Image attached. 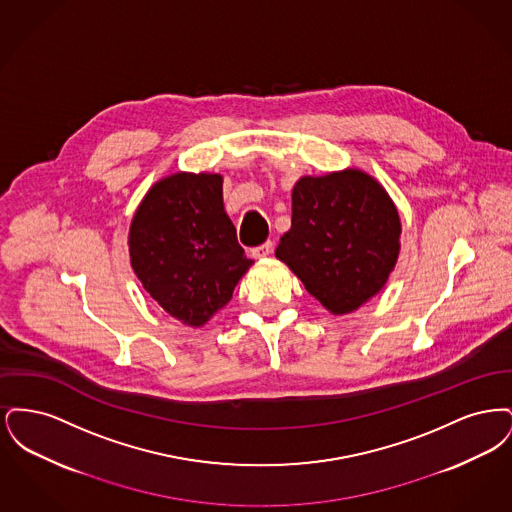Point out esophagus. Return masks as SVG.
<instances>
[{"label":"esophagus","mask_w":512,"mask_h":512,"mask_svg":"<svg viewBox=\"0 0 512 512\" xmlns=\"http://www.w3.org/2000/svg\"><path fill=\"white\" fill-rule=\"evenodd\" d=\"M272 247H274V244L272 242H265L263 245H259V247H253V257L255 259H265V257H268L270 253H272Z\"/></svg>","instance_id":"obj_1"}]
</instances>
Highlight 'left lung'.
Listing matches in <instances>:
<instances>
[{
  "label": "left lung",
  "mask_w": 512,
  "mask_h": 512,
  "mask_svg": "<svg viewBox=\"0 0 512 512\" xmlns=\"http://www.w3.org/2000/svg\"><path fill=\"white\" fill-rule=\"evenodd\" d=\"M401 219L368 172L301 176L292 190V228L274 255L332 315L357 311L384 290L401 249Z\"/></svg>",
  "instance_id": "left-lung-1"
}]
</instances>
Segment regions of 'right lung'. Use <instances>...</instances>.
Returning <instances> with one entry per match:
<instances>
[{
    "label": "right lung",
    "mask_w": 512,
    "mask_h": 512,
    "mask_svg": "<svg viewBox=\"0 0 512 512\" xmlns=\"http://www.w3.org/2000/svg\"><path fill=\"white\" fill-rule=\"evenodd\" d=\"M130 265L159 307L199 328L253 265L224 211L222 174L178 171L157 180L128 230Z\"/></svg>",
    "instance_id": "right-lung-1"
}]
</instances>
